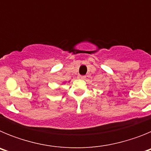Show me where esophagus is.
Returning <instances> with one entry per match:
<instances>
[{
	"label": "esophagus",
	"mask_w": 151,
	"mask_h": 151,
	"mask_svg": "<svg viewBox=\"0 0 151 151\" xmlns=\"http://www.w3.org/2000/svg\"><path fill=\"white\" fill-rule=\"evenodd\" d=\"M79 78H81V79H85V78H86V76H79Z\"/></svg>",
	"instance_id": "34e87169"
}]
</instances>
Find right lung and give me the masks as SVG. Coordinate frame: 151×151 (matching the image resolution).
I'll use <instances>...</instances> for the list:
<instances>
[{
	"instance_id": "1",
	"label": "right lung",
	"mask_w": 151,
	"mask_h": 151,
	"mask_svg": "<svg viewBox=\"0 0 151 151\" xmlns=\"http://www.w3.org/2000/svg\"><path fill=\"white\" fill-rule=\"evenodd\" d=\"M69 82H70V81H69ZM66 82H63L62 84H65V83H66Z\"/></svg>"
}]
</instances>
